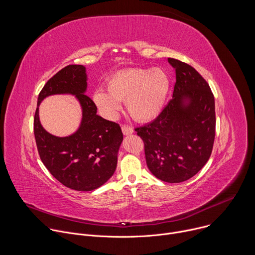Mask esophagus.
Returning <instances> with one entry per match:
<instances>
[{"instance_id":"esophagus-1","label":"esophagus","mask_w":255,"mask_h":255,"mask_svg":"<svg viewBox=\"0 0 255 255\" xmlns=\"http://www.w3.org/2000/svg\"><path fill=\"white\" fill-rule=\"evenodd\" d=\"M122 132H123L124 135H131V134L134 132V130H133V128H131L130 126L123 125V126H122Z\"/></svg>"}]
</instances>
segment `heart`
I'll list each match as a JSON object with an SVG mask.
<instances>
[{
  "mask_svg": "<svg viewBox=\"0 0 255 255\" xmlns=\"http://www.w3.org/2000/svg\"><path fill=\"white\" fill-rule=\"evenodd\" d=\"M168 90L169 79L163 69L133 67L115 72L107 81V91L100 88L94 92L93 101L103 116L113 119L121 109L120 101L126 100L130 115L146 122L160 114Z\"/></svg>",
  "mask_w": 255,
  "mask_h": 255,
  "instance_id": "1",
  "label": "heart"
}]
</instances>
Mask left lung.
I'll return each mask as SVG.
<instances>
[{
	"label": "left lung",
	"instance_id": "obj_1",
	"mask_svg": "<svg viewBox=\"0 0 255 255\" xmlns=\"http://www.w3.org/2000/svg\"><path fill=\"white\" fill-rule=\"evenodd\" d=\"M172 99L150 123L136 128L144 142L151 173L165 183H181L198 173L212 153L215 139V99L199 72L174 58Z\"/></svg>",
	"mask_w": 255,
	"mask_h": 255
}]
</instances>
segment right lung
Instances as JSON below:
<instances>
[{
    "label": "right lung",
    "mask_w": 255,
    "mask_h": 255,
    "mask_svg": "<svg viewBox=\"0 0 255 255\" xmlns=\"http://www.w3.org/2000/svg\"><path fill=\"white\" fill-rule=\"evenodd\" d=\"M88 75L84 65L70 64L59 70L41 90L34 117V135L40 158L63 186L76 191H94L111 178L117 167L123 141L119 124L97 115V106L86 95ZM53 94H71L82 108V121L65 137L47 132L39 119V105Z\"/></svg>",
    "instance_id": "add662e5"
}]
</instances>
